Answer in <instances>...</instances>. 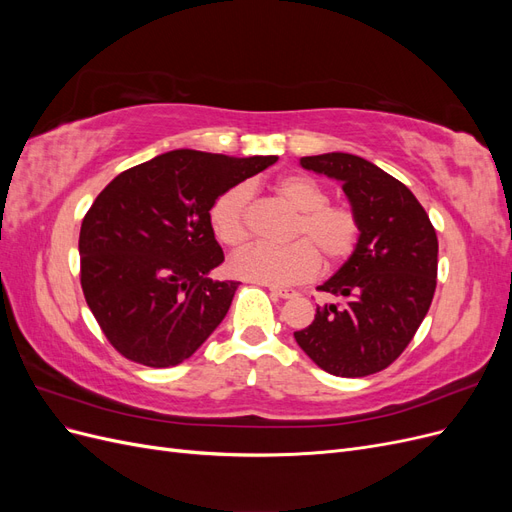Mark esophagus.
Here are the masks:
<instances>
[{"instance_id": "34e87169", "label": "esophagus", "mask_w": 512, "mask_h": 512, "mask_svg": "<svg viewBox=\"0 0 512 512\" xmlns=\"http://www.w3.org/2000/svg\"><path fill=\"white\" fill-rule=\"evenodd\" d=\"M273 297H280V299H292L294 297V290L288 288H277V286H269Z\"/></svg>"}]
</instances>
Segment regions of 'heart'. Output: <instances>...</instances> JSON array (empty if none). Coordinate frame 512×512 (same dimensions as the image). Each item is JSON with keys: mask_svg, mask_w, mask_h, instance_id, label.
Listing matches in <instances>:
<instances>
[{"mask_svg": "<svg viewBox=\"0 0 512 512\" xmlns=\"http://www.w3.org/2000/svg\"><path fill=\"white\" fill-rule=\"evenodd\" d=\"M275 192L299 211L292 226L290 245L256 243L245 247L230 260V271L247 282L267 286H292L320 271V256L327 262H342L354 250L359 239L356 215L344 207L329 203V192L324 185L307 175H284L277 179ZM247 203L250 188L235 185L222 192L211 207V228L226 247L237 250L247 237Z\"/></svg>", "mask_w": 512, "mask_h": 512, "instance_id": "1", "label": "heart"}]
</instances>
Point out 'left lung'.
I'll return each instance as SVG.
<instances>
[{
    "instance_id": "1",
    "label": "left lung",
    "mask_w": 512,
    "mask_h": 512,
    "mask_svg": "<svg viewBox=\"0 0 512 512\" xmlns=\"http://www.w3.org/2000/svg\"><path fill=\"white\" fill-rule=\"evenodd\" d=\"M299 164L342 183L359 239L344 265L318 286L342 303L316 307L314 322L294 331V339L333 376L376 374L406 350L431 305L436 230L406 185L365 158L331 151Z\"/></svg>"
}]
</instances>
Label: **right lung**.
I'll use <instances>...</instances> for the list:
<instances>
[{"label":"right lung","instance_id":"1","mask_svg":"<svg viewBox=\"0 0 512 512\" xmlns=\"http://www.w3.org/2000/svg\"><path fill=\"white\" fill-rule=\"evenodd\" d=\"M275 162L175 149L123 170L98 194L81 224V286L117 352L173 367L218 329L239 282L209 277L224 262L209 211Z\"/></svg>","mask_w":512,"mask_h":512}]
</instances>
